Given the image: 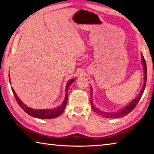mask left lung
Returning <instances> with one entry per match:
<instances>
[{
  "label": "left lung",
  "mask_w": 154,
  "mask_h": 154,
  "mask_svg": "<svg viewBox=\"0 0 154 154\" xmlns=\"http://www.w3.org/2000/svg\"><path fill=\"white\" fill-rule=\"evenodd\" d=\"M142 62H143V67H144V69H145V77H144V79H145V83H144V86L143 87L142 90L141 91V93L140 94H139V95L135 99H134V100L131 102V103L128 105L126 107H125L123 109L121 110L119 112H117V113H107V112H102L100 111L99 109H97L93 106V101H92V99L91 98V107H92L93 109L95 111L96 113H97L99 115H101L102 116H103L105 118H122L125 116L127 114H128L129 113L131 112L134 109V107H136V106L137 105V103H139V101H140V99H141V97L143 95V93L144 92V90H145V86H146V80H147V66H146V62H145V59L143 57V56H142ZM92 94V93H91Z\"/></svg>",
  "instance_id": "obj_1"
}]
</instances>
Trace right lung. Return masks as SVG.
<instances>
[{"label":"right lung","mask_w":154,"mask_h":154,"mask_svg":"<svg viewBox=\"0 0 154 154\" xmlns=\"http://www.w3.org/2000/svg\"><path fill=\"white\" fill-rule=\"evenodd\" d=\"M74 81V79L71 80L70 81L68 82L67 85V89H66V99L63 101V103H62L61 106L58 107L57 108L55 109H40V110H37V109H33L29 108V107H28L26 106L22 102H21L20 99L18 98V97L16 95V93H15L14 89H13V88H11L12 91L13 93V95H14L16 101H17V103L19 104V106L21 107V108L23 110H24V112H26L27 114H29L31 116H33L34 118H40V119H51V118H57L58 117L59 115L61 114L63 112L65 108H66L67 102V91H68V88L70 86V85Z\"/></svg>","instance_id":"obj_1"}]
</instances>
